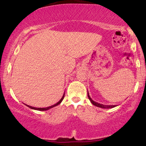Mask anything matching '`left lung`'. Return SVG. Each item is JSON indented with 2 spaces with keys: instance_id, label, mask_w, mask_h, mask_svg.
Instances as JSON below:
<instances>
[{
  "instance_id": "left-lung-1",
  "label": "left lung",
  "mask_w": 146,
  "mask_h": 146,
  "mask_svg": "<svg viewBox=\"0 0 146 146\" xmlns=\"http://www.w3.org/2000/svg\"><path fill=\"white\" fill-rule=\"evenodd\" d=\"M88 98L90 100V102L93 105H94L97 107L102 108H105V109L107 108L108 109V108H114V107L116 106V105H104V104H102L96 102L94 101L91 98L90 96L88 91Z\"/></svg>"
}]
</instances>
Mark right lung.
I'll return each instance as SVG.
<instances>
[{
	"instance_id": "right-lung-1",
	"label": "right lung",
	"mask_w": 146,
	"mask_h": 146,
	"mask_svg": "<svg viewBox=\"0 0 146 146\" xmlns=\"http://www.w3.org/2000/svg\"><path fill=\"white\" fill-rule=\"evenodd\" d=\"M64 98V94L63 96L62 97V98L60 100V101L58 102L56 104H55L51 106L46 107V108H35V107L31 106H29V105H27V104H25V105L29 107V108H31V109H33V110H39V111H46V110H50V108H52L55 107V106H58V104H60L62 102V101L63 100Z\"/></svg>"
}]
</instances>
